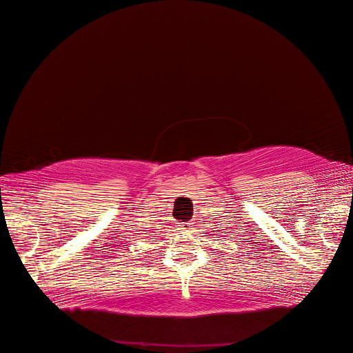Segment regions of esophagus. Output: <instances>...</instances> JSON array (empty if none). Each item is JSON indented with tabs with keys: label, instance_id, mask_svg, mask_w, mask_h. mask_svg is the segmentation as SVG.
<instances>
[{
	"label": "esophagus",
	"instance_id": "1",
	"mask_svg": "<svg viewBox=\"0 0 353 353\" xmlns=\"http://www.w3.org/2000/svg\"><path fill=\"white\" fill-rule=\"evenodd\" d=\"M177 228L181 230H188L192 228V223L191 221H181V223H177Z\"/></svg>",
	"mask_w": 353,
	"mask_h": 353
}]
</instances>
